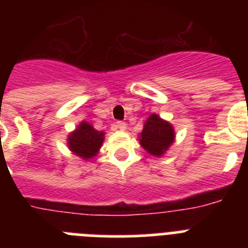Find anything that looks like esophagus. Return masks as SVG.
<instances>
[{"mask_svg":"<svg viewBox=\"0 0 248 248\" xmlns=\"http://www.w3.org/2000/svg\"><path fill=\"white\" fill-rule=\"evenodd\" d=\"M117 126L120 129V130H123V131H125L126 128H128V125H126V123H124V122H118L117 123Z\"/></svg>","mask_w":248,"mask_h":248,"instance_id":"obj_1","label":"esophagus"}]
</instances>
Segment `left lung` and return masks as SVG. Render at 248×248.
<instances>
[{
	"label": "left lung",
	"instance_id": "8db88e82",
	"mask_svg": "<svg viewBox=\"0 0 248 248\" xmlns=\"http://www.w3.org/2000/svg\"><path fill=\"white\" fill-rule=\"evenodd\" d=\"M175 141V130L171 123L153 113L144 123L139 135V143L153 156L160 157L165 154Z\"/></svg>",
	"mask_w": 248,
	"mask_h": 248
}]
</instances>
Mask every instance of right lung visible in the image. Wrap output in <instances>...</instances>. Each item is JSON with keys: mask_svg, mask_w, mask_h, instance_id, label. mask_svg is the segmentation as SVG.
<instances>
[{"mask_svg": "<svg viewBox=\"0 0 248 248\" xmlns=\"http://www.w3.org/2000/svg\"><path fill=\"white\" fill-rule=\"evenodd\" d=\"M104 131H98L88 122H80V124L69 133L67 138V145L74 155L83 160H89L97 156L102 144L104 141Z\"/></svg>", "mask_w": 248, "mask_h": 248, "instance_id": "right-lung-1", "label": "right lung"}]
</instances>
